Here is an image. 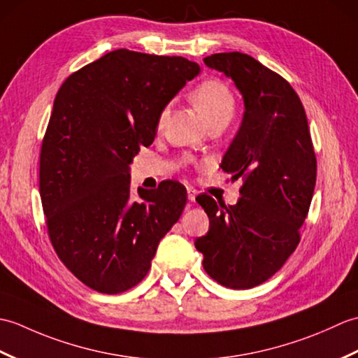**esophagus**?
I'll list each match as a JSON object with an SVG mask.
<instances>
[{"instance_id":"1","label":"esophagus","mask_w":358,"mask_h":358,"mask_svg":"<svg viewBox=\"0 0 358 358\" xmlns=\"http://www.w3.org/2000/svg\"><path fill=\"white\" fill-rule=\"evenodd\" d=\"M195 196H196V191L194 187H187V200L194 203L195 201Z\"/></svg>"}]
</instances>
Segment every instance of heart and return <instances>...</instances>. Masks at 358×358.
I'll return each mask as SVG.
<instances>
[{
    "label": "heart",
    "mask_w": 358,
    "mask_h": 358,
    "mask_svg": "<svg viewBox=\"0 0 358 358\" xmlns=\"http://www.w3.org/2000/svg\"><path fill=\"white\" fill-rule=\"evenodd\" d=\"M191 98L194 104L204 115V118L208 120V123L214 118L223 115L231 117L235 108V101L229 87L218 80H206L200 83V85L194 89ZM166 117L167 109H164L162 112V115H159V126H163Z\"/></svg>",
    "instance_id": "heart-1"
}]
</instances>
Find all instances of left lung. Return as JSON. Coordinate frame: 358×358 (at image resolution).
I'll return each instance as SVG.
<instances>
[{
	"label": "left lung",
	"instance_id": "8db88e82",
	"mask_svg": "<svg viewBox=\"0 0 358 358\" xmlns=\"http://www.w3.org/2000/svg\"><path fill=\"white\" fill-rule=\"evenodd\" d=\"M203 62L231 78L245 103L241 126L220 164L232 180L243 178V186L235 206L206 194L196 199L209 231L195 248L220 285L249 289L271 278L299 245L317 159L305 109L285 78L240 52Z\"/></svg>",
	"mask_w": 358,
	"mask_h": 358
}]
</instances>
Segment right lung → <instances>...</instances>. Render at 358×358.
<instances>
[{
  "label": "right lung",
  "mask_w": 358,
  "mask_h": 358,
  "mask_svg": "<svg viewBox=\"0 0 358 358\" xmlns=\"http://www.w3.org/2000/svg\"><path fill=\"white\" fill-rule=\"evenodd\" d=\"M199 73L183 57L117 49L58 90L41 146V203L59 260L94 291L138 285L181 217L183 185L138 187L134 200L129 172L140 148L155 140L166 106Z\"/></svg>",
  "instance_id": "obj_1"
}]
</instances>
